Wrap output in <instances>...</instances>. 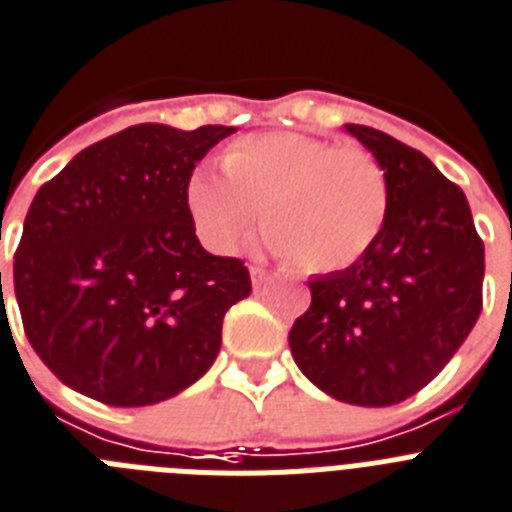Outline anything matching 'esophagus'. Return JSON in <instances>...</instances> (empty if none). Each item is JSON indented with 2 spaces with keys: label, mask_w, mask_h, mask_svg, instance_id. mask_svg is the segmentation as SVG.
<instances>
[{
  "label": "esophagus",
  "mask_w": 512,
  "mask_h": 512,
  "mask_svg": "<svg viewBox=\"0 0 512 512\" xmlns=\"http://www.w3.org/2000/svg\"><path fill=\"white\" fill-rule=\"evenodd\" d=\"M269 279H272V272H269V269H264V266H251V282L256 290H259L261 285H266Z\"/></svg>",
  "instance_id": "34e87169"
}]
</instances>
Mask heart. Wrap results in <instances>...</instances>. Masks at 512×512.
Instances as JSON below:
<instances>
[{"label": "heart", "mask_w": 512, "mask_h": 512, "mask_svg": "<svg viewBox=\"0 0 512 512\" xmlns=\"http://www.w3.org/2000/svg\"><path fill=\"white\" fill-rule=\"evenodd\" d=\"M196 233L230 253L259 227L269 246L310 274L342 272L370 251L388 217V181L362 147L269 131L235 142L225 176L202 170L186 191Z\"/></svg>", "instance_id": "1"}]
</instances>
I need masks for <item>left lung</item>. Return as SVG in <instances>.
<instances>
[{
  "label": "left lung",
  "instance_id": "8db88e82",
  "mask_svg": "<svg viewBox=\"0 0 512 512\" xmlns=\"http://www.w3.org/2000/svg\"><path fill=\"white\" fill-rule=\"evenodd\" d=\"M344 129L381 163L388 217L344 272L310 279L290 349L313 386L355 406L409 399L451 362L482 313L484 243L464 191L373 126Z\"/></svg>",
  "mask_w": 512,
  "mask_h": 512
}]
</instances>
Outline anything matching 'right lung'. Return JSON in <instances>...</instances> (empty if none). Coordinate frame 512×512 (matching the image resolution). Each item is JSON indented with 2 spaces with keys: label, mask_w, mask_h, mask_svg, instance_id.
I'll return each instance as SVG.
<instances>
[{
  "label": "right lung",
  "mask_w": 512,
  "mask_h": 512,
  "mask_svg": "<svg viewBox=\"0 0 512 512\" xmlns=\"http://www.w3.org/2000/svg\"><path fill=\"white\" fill-rule=\"evenodd\" d=\"M233 131L129 126L38 189L15 298L28 342L64 386L147 406L212 368L222 318L251 295V277L243 261L204 251L186 191L194 165Z\"/></svg>",
  "instance_id": "right-lung-1"
}]
</instances>
